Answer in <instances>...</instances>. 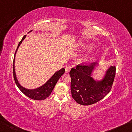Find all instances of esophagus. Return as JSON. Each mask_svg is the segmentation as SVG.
<instances>
[{
	"label": "esophagus",
	"instance_id": "34e87169",
	"mask_svg": "<svg viewBox=\"0 0 132 132\" xmlns=\"http://www.w3.org/2000/svg\"><path fill=\"white\" fill-rule=\"evenodd\" d=\"M71 69V67L70 65H67L65 66V71L66 73H68L70 71Z\"/></svg>",
	"mask_w": 132,
	"mask_h": 132
}]
</instances>
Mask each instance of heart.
I'll use <instances>...</instances> for the list:
<instances>
[{"mask_svg":"<svg viewBox=\"0 0 132 132\" xmlns=\"http://www.w3.org/2000/svg\"><path fill=\"white\" fill-rule=\"evenodd\" d=\"M81 48L83 50H90L93 48V45L92 44L89 43H84L81 45Z\"/></svg>","mask_w":132,"mask_h":132,"instance_id":"obj_1","label":"heart"}]
</instances>
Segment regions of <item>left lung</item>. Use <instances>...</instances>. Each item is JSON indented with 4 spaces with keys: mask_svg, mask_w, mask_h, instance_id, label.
<instances>
[{
    "mask_svg": "<svg viewBox=\"0 0 132 132\" xmlns=\"http://www.w3.org/2000/svg\"><path fill=\"white\" fill-rule=\"evenodd\" d=\"M99 62L91 65H77L70 72L71 79V92L72 98L78 104L88 106L101 100L110 92L116 74V67L110 66L101 80L92 76Z\"/></svg>",
    "mask_w": 132,
    "mask_h": 132,
    "instance_id": "8db88e82",
    "label": "left lung"
}]
</instances>
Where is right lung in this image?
Returning a JSON list of instances; mask_svg holds the SVG:
<instances>
[{
    "instance_id": "add662e5",
    "label": "right lung",
    "mask_w": 132,
    "mask_h": 132,
    "mask_svg": "<svg viewBox=\"0 0 132 132\" xmlns=\"http://www.w3.org/2000/svg\"><path fill=\"white\" fill-rule=\"evenodd\" d=\"M32 31H31L29 32H31ZM26 35H25L22 38V40L20 41V42L18 44V48L16 50L15 56H14V59H13V77L16 86H18V88H19V90L23 93L24 94L29 98L33 99V100H45V98H47L48 97L50 96L51 93L52 92L53 89L54 88L55 86L56 82L59 80L60 78L61 77L62 75H63L65 72V69L62 68L59 71L55 72L54 74L47 81H46L45 84L42 85V86H40L37 88H34V89H28L26 88L23 86H22L20 83L19 82L18 80V78L16 77V74L15 72V56L16 54V52L19 48V46L21 45L22 42L23 40L25 39Z\"/></svg>"
}]
</instances>
